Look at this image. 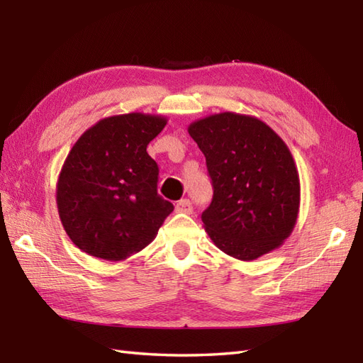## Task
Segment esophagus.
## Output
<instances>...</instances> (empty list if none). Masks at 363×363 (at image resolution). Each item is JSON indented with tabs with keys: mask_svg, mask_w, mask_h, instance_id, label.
<instances>
[{
	"mask_svg": "<svg viewBox=\"0 0 363 363\" xmlns=\"http://www.w3.org/2000/svg\"><path fill=\"white\" fill-rule=\"evenodd\" d=\"M191 211H194V206H191L189 199H181V201L176 203V212L191 213Z\"/></svg>",
	"mask_w": 363,
	"mask_h": 363,
	"instance_id": "1",
	"label": "esophagus"
}]
</instances>
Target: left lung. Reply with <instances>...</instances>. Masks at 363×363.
<instances>
[{
	"instance_id": "obj_1",
	"label": "left lung",
	"mask_w": 363,
	"mask_h": 363,
	"mask_svg": "<svg viewBox=\"0 0 363 363\" xmlns=\"http://www.w3.org/2000/svg\"><path fill=\"white\" fill-rule=\"evenodd\" d=\"M189 134L212 179L201 220L217 248L246 262L279 248L296 225L301 196L289 146L267 123L235 112L190 123Z\"/></svg>"
}]
</instances>
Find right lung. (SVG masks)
<instances>
[{"label": "right lung", "mask_w": 363, "mask_h": 363, "mask_svg": "<svg viewBox=\"0 0 363 363\" xmlns=\"http://www.w3.org/2000/svg\"><path fill=\"white\" fill-rule=\"evenodd\" d=\"M162 115L130 112L99 120L68 152L56 201L70 240L89 256L118 262L148 246L173 212L157 194L159 167L146 146Z\"/></svg>", "instance_id": "right-lung-1"}]
</instances>
